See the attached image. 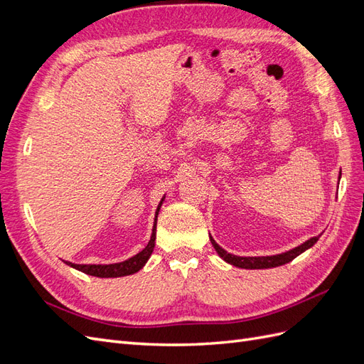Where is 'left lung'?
Returning <instances> with one entry per match:
<instances>
[{
  "instance_id": "8db88e82",
  "label": "left lung",
  "mask_w": 364,
  "mask_h": 364,
  "mask_svg": "<svg viewBox=\"0 0 364 364\" xmlns=\"http://www.w3.org/2000/svg\"><path fill=\"white\" fill-rule=\"evenodd\" d=\"M209 238H211V243H213L214 249L217 250L218 255L222 257L226 262L232 264V266L240 267V269H272V267L284 266V264L293 261L297 255H301V253L305 252L306 249L314 246V243L318 240V237H313L308 241H305L304 245L297 246L289 252L279 253V255H273V257H237V255H232V253H228L225 249L220 247L213 237H209Z\"/></svg>"
}]
</instances>
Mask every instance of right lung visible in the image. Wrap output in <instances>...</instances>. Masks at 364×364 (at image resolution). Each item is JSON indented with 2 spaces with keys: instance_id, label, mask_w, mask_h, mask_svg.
I'll use <instances>...</instances> for the list:
<instances>
[{
  "instance_id": "right-lung-1",
  "label": "right lung",
  "mask_w": 364,
  "mask_h": 364,
  "mask_svg": "<svg viewBox=\"0 0 364 364\" xmlns=\"http://www.w3.org/2000/svg\"><path fill=\"white\" fill-rule=\"evenodd\" d=\"M162 202H164V199L161 200V203L158 205V209H156V218H155V225H153V232H151L149 245L139 253H136L135 257H132L123 262H115V264H73L68 261H65V262L77 270H80L86 274H91V277H97V278H118V277H127V274L136 273L138 270L144 267V264L147 262V259L151 255L153 247H155L156 220H158V213H159Z\"/></svg>"
}]
</instances>
